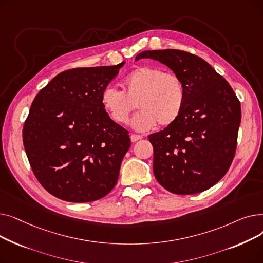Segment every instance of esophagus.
<instances>
[{
    "instance_id": "obj_1",
    "label": "esophagus",
    "mask_w": 263,
    "mask_h": 263,
    "mask_svg": "<svg viewBox=\"0 0 263 263\" xmlns=\"http://www.w3.org/2000/svg\"><path fill=\"white\" fill-rule=\"evenodd\" d=\"M131 141L133 142V143H135V142H137V141H140V140H142L143 139V136H141V135H139V134H131Z\"/></svg>"
}]
</instances>
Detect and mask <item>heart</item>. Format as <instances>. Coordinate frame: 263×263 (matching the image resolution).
<instances>
[{"mask_svg": "<svg viewBox=\"0 0 263 263\" xmlns=\"http://www.w3.org/2000/svg\"><path fill=\"white\" fill-rule=\"evenodd\" d=\"M101 102L113 121L124 124L137 107L132 126L140 131L153 129L157 122L166 127L174 123L185 102V88L181 78L175 72H164L154 66L136 68L123 80V91L106 87Z\"/></svg>", "mask_w": 263, "mask_h": 263, "instance_id": "b5f03b06", "label": "heart"}]
</instances>
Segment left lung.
Returning <instances> with one entry per match:
<instances>
[{
    "label": "left lung",
    "instance_id": "8db88e82",
    "mask_svg": "<svg viewBox=\"0 0 263 263\" xmlns=\"http://www.w3.org/2000/svg\"><path fill=\"white\" fill-rule=\"evenodd\" d=\"M181 78L185 102L179 118L150 134L158 182L178 195L210 189L229 170L237 149L241 104L229 83L196 55L175 49L144 51Z\"/></svg>",
    "mask_w": 263,
    "mask_h": 263
}]
</instances>
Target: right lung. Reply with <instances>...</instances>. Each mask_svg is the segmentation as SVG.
Returning <instances> with one entry per match:
<instances>
[{
  "label": "right lung",
  "instance_id": "right-lung-1",
  "mask_svg": "<svg viewBox=\"0 0 263 263\" xmlns=\"http://www.w3.org/2000/svg\"><path fill=\"white\" fill-rule=\"evenodd\" d=\"M123 64L69 69L35 97L23 145L37 180L53 196L88 202L115 186L131 141L105 112L101 93Z\"/></svg>",
  "mask_w": 263,
  "mask_h": 263
}]
</instances>
